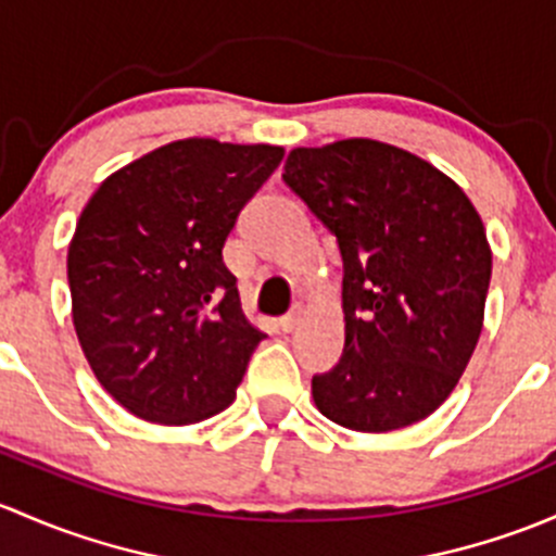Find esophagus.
I'll use <instances>...</instances> for the list:
<instances>
[{
  "label": "esophagus",
  "mask_w": 556,
  "mask_h": 556,
  "mask_svg": "<svg viewBox=\"0 0 556 556\" xmlns=\"http://www.w3.org/2000/svg\"><path fill=\"white\" fill-rule=\"evenodd\" d=\"M300 318H302V313L296 311V307H294V311L286 313L283 318H278V329H280V331H286V334H289V331H294L296 326H300Z\"/></svg>",
  "instance_id": "obj_1"
}]
</instances>
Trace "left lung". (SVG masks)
I'll return each mask as SVG.
<instances>
[{
    "label": "left lung",
    "mask_w": 556,
    "mask_h": 556,
    "mask_svg": "<svg viewBox=\"0 0 556 556\" xmlns=\"http://www.w3.org/2000/svg\"><path fill=\"white\" fill-rule=\"evenodd\" d=\"M283 181L342 256L345 348L313 377L316 406L369 433L422 420L482 334L492 254L477 208L426 160L371 139L300 147Z\"/></svg>",
    "instance_id": "obj_1"
}]
</instances>
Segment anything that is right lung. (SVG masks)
<instances>
[{
    "label": "right lung",
    "instance_id": "add662e5",
    "mask_svg": "<svg viewBox=\"0 0 556 556\" xmlns=\"http://www.w3.org/2000/svg\"><path fill=\"white\" fill-rule=\"evenodd\" d=\"M280 147L185 139L112 174L68 245L72 318L90 369L136 417L190 426L227 409L265 340L222 249Z\"/></svg>",
    "mask_w": 556,
    "mask_h": 556
}]
</instances>
